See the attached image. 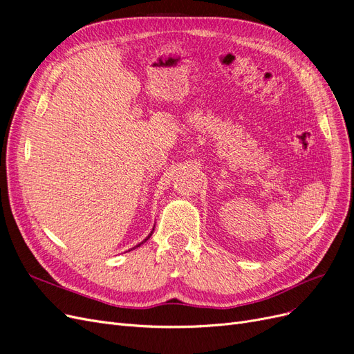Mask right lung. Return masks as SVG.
Returning <instances> with one entry per match:
<instances>
[{
    "mask_svg": "<svg viewBox=\"0 0 354 354\" xmlns=\"http://www.w3.org/2000/svg\"><path fill=\"white\" fill-rule=\"evenodd\" d=\"M152 233H153V230H152V232H151V233H149V234H147V238H146V239H145V241H143V242H140V243H138V245H136V246H134V248H137V246H140V245H142V243H145V242H146V241H147V239H149V238H151V236H152ZM134 248H133V250H134Z\"/></svg>",
    "mask_w": 354,
    "mask_h": 354,
    "instance_id": "1",
    "label": "right lung"
}]
</instances>
